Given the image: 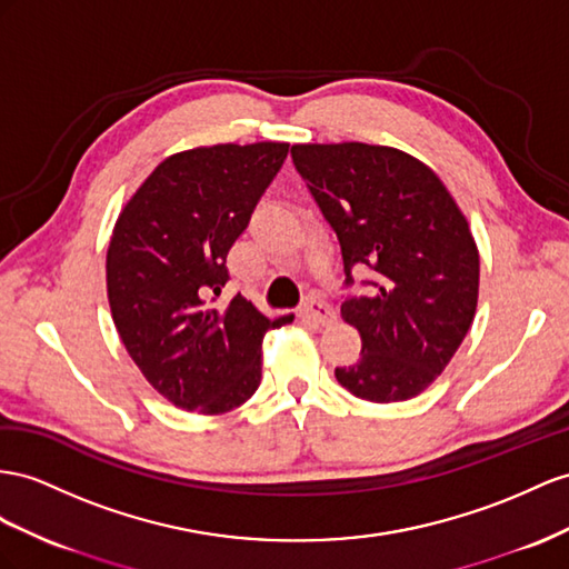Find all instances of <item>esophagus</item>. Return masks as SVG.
Returning <instances> with one entry per match:
<instances>
[{"label": "esophagus", "mask_w": 569, "mask_h": 569, "mask_svg": "<svg viewBox=\"0 0 569 569\" xmlns=\"http://www.w3.org/2000/svg\"><path fill=\"white\" fill-rule=\"evenodd\" d=\"M300 319H305V322H312L317 327H329V325L337 322V315H333V310L329 308L325 300L310 298L300 308Z\"/></svg>", "instance_id": "esophagus-1"}]
</instances>
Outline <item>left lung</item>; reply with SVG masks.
I'll return each instance as SVG.
<instances>
[{
	"label": "left lung",
	"instance_id": "obj_1",
	"mask_svg": "<svg viewBox=\"0 0 569 569\" xmlns=\"http://www.w3.org/2000/svg\"><path fill=\"white\" fill-rule=\"evenodd\" d=\"M290 156L337 232L346 281L353 267L375 271L372 293L341 305L360 360L333 375L372 403L418 397L473 325L480 257L469 221L437 172L395 146L296 143Z\"/></svg>",
	"mask_w": 569,
	"mask_h": 569
}]
</instances>
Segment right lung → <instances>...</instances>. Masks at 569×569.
I'll use <instances>...</instances> for the list:
<instances>
[{
	"mask_svg": "<svg viewBox=\"0 0 569 569\" xmlns=\"http://www.w3.org/2000/svg\"><path fill=\"white\" fill-rule=\"evenodd\" d=\"M288 156L286 141L197 146L158 163L114 221L106 283L129 358L178 409H238L261 382V341L293 315L213 305L226 257Z\"/></svg>",
	"mask_w": 569,
	"mask_h": 569,
	"instance_id": "1",
	"label": "right lung"
}]
</instances>
